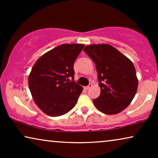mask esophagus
<instances>
[{"label":"esophagus","instance_id":"obj_1","mask_svg":"<svg viewBox=\"0 0 158 158\" xmlns=\"http://www.w3.org/2000/svg\"><path fill=\"white\" fill-rule=\"evenodd\" d=\"M92 86H93V85H92V84H91V83H90V84H89V85H88V86H85V88H85V90H88V89H90V88H91V87H92Z\"/></svg>","mask_w":158,"mask_h":158}]
</instances>
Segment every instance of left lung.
<instances>
[{
  "instance_id": "8db88e82",
  "label": "left lung",
  "mask_w": 158,
  "mask_h": 158,
  "mask_svg": "<svg viewBox=\"0 0 158 158\" xmlns=\"http://www.w3.org/2000/svg\"><path fill=\"white\" fill-rule=\"evenodd\" d=\"M96 64L101 94L93 100L106 114H116L130 104L138 80L132 62L111 45L90 44L83 49Z\"/></svg>"
}]
</instances>
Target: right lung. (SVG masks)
Masks as SVG:
<instances>
[{
  "mask_svg": "<svg viewBox=\"0 0 158 158\" xmlns=\"http://www.w3.org/2000/svg\"><path fill=\"white\" fill-rule=\"evenodd\" d=\"M85 45L64 44L47 52L36 60L28 83L37 106L50 116L70 111L76 104L83 87L74 79V62Z\"/></svg>",
  "mask_w": 158,
  "mask_h": 158,
  "instance_id": "obj_1",
  "label": "right lung"
}]
</instances>
